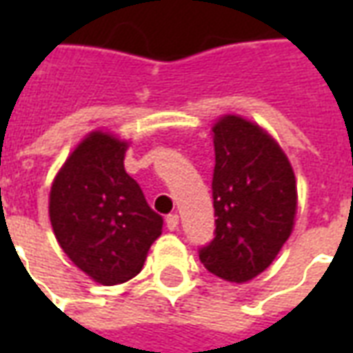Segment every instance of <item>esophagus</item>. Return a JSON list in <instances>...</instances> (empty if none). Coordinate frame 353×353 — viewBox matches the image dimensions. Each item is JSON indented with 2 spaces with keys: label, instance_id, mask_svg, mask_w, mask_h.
I'll list each match as a JSON object with an SVG mask.
<instances>
[{
  "label": "esophagus",
  "instance_id": "1",
  "mask_svg": "<svg viewBox=\"0 0 353 353\" xmlns=\"http://www.w3.org/2000/svg\"><path fill=\"white\" fill-rule=\"evenodd\" d=\"M166 227H168L170 230H176L177 227H179V217H177V214H170L168 217H166Z\"/></svg>",
  "mask_w": 353,
  "mask_h": 353
}]
</instances>
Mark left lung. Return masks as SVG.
<instances>
[{
    "instance_id": "8db88e82",
    "label": "left lung",
    "mask_w": 353,
    "mask_h": 353,
    "mask_svg": "<svg viewBox=\"0 0 353 353\" xmlns=\"http://www.w3.org/2000/svg\"><path fill=\"white\" fill-rule=\"evenodd\" d=\"M214 132L215 238L200 261L223 280L244 283L266 270L293 230L296 183L281 147L259 124L221 117Z\"/></svg>"
}]
</instances>
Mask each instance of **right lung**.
<instances>
[{
  "label": "right lung",
  "instance_id": "1",
  "mask_svg": "<svg viewBox=\"0 0 353 353\" xmlns=\"http://www.w3.org/2000/svg\"><path fill=\"white\" fill-rule=\"evenodd\" d=\"M126 141L90 132L52 181L50 225L72 263L101 285L141 270L162 232V217L124 170Z\"/></svg>",
  "mask_w": 353,
  "mask_h": 353
}]
</instances>
